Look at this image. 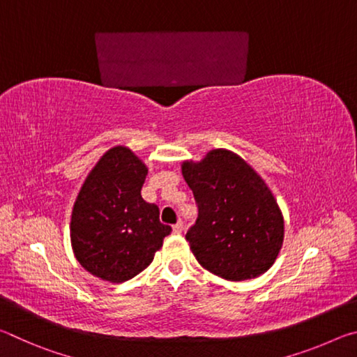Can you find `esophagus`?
Listing matches in <instances>:
<instances>
[{
	"instance_id": "obj_1",
	"label": "esophagus",
	"mask_w": 357,
	"mask_h": 357,
	"mask_svg": "<svg viewBox=\"0 0 357 357\" xmlns=\"http://www.w3.org/2000/svg\"><path fill=\"white\" fill-rule=\"evenodd\" d=\"M183 229H184V225H183V222H178L176 225H173V233H176V234H181L183 233Z\"/></svg>"
}]
</instances>
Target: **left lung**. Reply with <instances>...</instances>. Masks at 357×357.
Instances as JSON below:
<instances>
[{
    "label": "left lung",
    "mask_w": 357,
    "mask_h": 357,
    "mask_svg": "<svg viewBox=\"0 0 357 357\" xmlns=\"http://www.w3.org/2000/svg\"><path fill=\"white\" fill-rule=\"evenodd\" d=\"M198 217L185 234L197 261L222 279L241 282L266 273L283 243V215L261 176L227 149L183 162Z\"/></svg>",
    "instance_id": "1"
}]
</instances>
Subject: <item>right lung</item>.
Here are the masks:
<instances>
[{
  "label": "right lung",
  "mask_w": 357,
  "mask_h": 357,
  "mask_svg": "<svg viewBox=\"0 0 357 357\" xmlns=\"http://www.w3.org/2000/svg\"><path fill=\"white\" fill-rule=\"evenodd\" d=\"M148 168L126 146L100 157L84 179L72 209L70 243L84 269L121 283L146 269L172 227L159 208L142 198Z\"/></svg>",
  "instance_id": "1"
}]
</instances>
